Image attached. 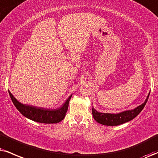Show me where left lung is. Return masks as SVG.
I'll return each mask as SVG.
<instances>
[{
	"label": "left lung",
	"mask_w": 158,
	"mask_h": 158,
	"mask_svg": "<svg viewBox=\"0 0 158 158\" xmlns=\"http://www.w3.org/2000/svg\"><path fill=\"white\" fill-rule=\"evenodd\" d=\"M149 94L148 95L145 102L141 106H138L137 108L133 110H125V111L121 112L119 114H105V113H100L97 111L93 108L91 109L93 117L98 123L102 124L103 125L107 126H116L119 124H124L125 122H129L133 119L134 118L139 115L143 108H144L146 103H147Z\"/></svg>",
	"instance_id": "left-lung-1"
}]
</instances>
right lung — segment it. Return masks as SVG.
Segmentation results:
<instances>
[{"label":"right lung","instance_id":"add662e5","mask_svg":"<svg viewBox=\"0 0 158 158\" xmlns=\"http://www.w3.org/2000/svg\"><path fill=\"white\" fill-rule=\"evenodd\" d=\"M9 93L15 106L23 116L29 119L34 121V122L44 124L58 123L63 120L66 116L69 100L72 97V95H70L69 98L66 100V102L61 108L56 109H47L23 104L17 101L9 91Z\"/></svg>","mask_w":158,"mask_h":158}]
</instances>
